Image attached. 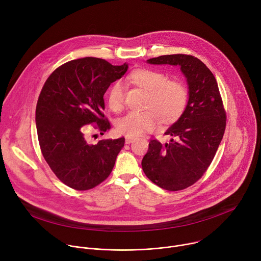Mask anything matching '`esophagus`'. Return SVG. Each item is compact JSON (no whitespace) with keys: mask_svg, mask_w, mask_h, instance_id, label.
<instances>
[{"mask_svg":"<svg viewBox=\"0 0 261 261\" xmlns=\"http://www.w3.org/2000/svg\"><path fill=\"white\" fill-rule=\"evenodd\" d=\"M134 139H135V137H133V136H126V137H125V142H126L127 144H129V143H131Z\"/></svg>","mask_w":261,"mask_h":261,"instance_id":"obj_1","label":"esophagus"}]
</instances>
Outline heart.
<instances>
[{
    "instance_id": "1",
    "label": "heart",
    "mask_w": 261,
    "mask_h": 261,
    "mask_svg": "<svg viewBox=\"0 0 261 261\" xmlns=\"http://www.w3.org/2000/svg\"><path fill=\"white\" fill-rule=\"evenodd\" d=\"M128 80L148 93L143 113H128L116 122L117 131L127 136H138L152 131L163 121L176 119L184 110L188 100V91L177 81H168L164 73L152 69H137L131 72ZM125 88L123 83L115 82L107 92V104L114 111H120L124 105Z\"/></svg>"
}]
</instances>
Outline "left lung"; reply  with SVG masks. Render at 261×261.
<instances>
[{
    "mask_svg": "<svg viewBox=\"0 0 261 261\" xmlns=\"http://www.w3.org/2000/svg\"><path fill=\"white\" fill-rule=\"evenodd\" d=\"M151 65L178 66L188 85V102L180 117L165 132L169 143L154 139L141 161L145 175L168 191L188 188L212 163L226 126L218 84L197 58L167 55L146 61Z\"/></svg>",
    "mask_w": 261,
    "mask_h": 261,
    "instance_id": "1",
    "label": "left lung"
}]
</instances>
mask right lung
<instances>
[{"label": "right lung", "instance_id": "right-lung-1", "mask_svg": "<svg viewBox=\"0 0 261 261\" xmlns=\"http://www.w3.org/2000/svg\"><path fill=\"white\" fill-rule=\"evenodd\" d=\"M128 64L114 66L98 58H83L57 68L45 82L36 106V126L42 155L68 187L89 190L113 170L125 138L89 144L86 126L97 124L103 134L110 129L103 110L104 94L120 80Z\"/></svg>", "mask_w": 261, "mask_h": 261}]
</instances>
